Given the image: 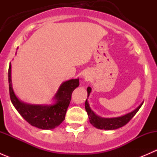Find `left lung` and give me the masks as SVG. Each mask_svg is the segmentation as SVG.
Listing matches in <instances>:
<instances>
[{
    "label": "left lung",
    "mask_w": 157,
    "mask_h": 157,
    "mask_svg": "<svg viewBox=\"0 0 157 157\" xmlns=\"http://www.w3.org/2000/svg\"><path fill=\"white\" fill-rule=\"evenodd\" d=\"M91 92V88L89 86L87 88V94L88 96ZM144 102H142L137 109H134L133 112L130 113L126 114L121 117H117V118H101V117L96 115L91 109L90 108V105L87 102V99L85 102V109H86V112L89 116L90 122L94 126L95 128L98 129H105V130H115L117 128H119L125 125L127 123L130 121V120L135 115V114L138 112L141 105H143Z\"/></svg>",
    "instance_id": "8db88e82"
}]
</instances>
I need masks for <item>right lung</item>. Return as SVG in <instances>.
Returning a JSON list of instances; mask_svg holds the SVG:
<instances>
[{"mask_svg": "<svg viewBox=\"0 0 157 157\" xmlns=\"http://www.w3.org/2000/svg\"><path fill=\"white\" fill-rule=\"evenodd\" d=\"M8 82L11 102L17 112L31 125L45 130L58 127L64 121L73 91L80 84L79 79L64 82L55 94L56 103L52 105H39L23 103L17 99L11 84L10 64L8 70Z\"/></svg>", "mask_w": 157, "mask_h": 157, "instance_id": "obj_1", "label": "right lung"}]
</instances>
